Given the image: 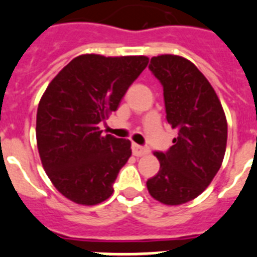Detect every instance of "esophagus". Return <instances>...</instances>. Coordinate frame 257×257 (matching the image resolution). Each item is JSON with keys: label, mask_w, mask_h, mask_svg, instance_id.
<instances>
[{"label": "esophagus", "mask_w": 257, "mask_h": 257, "mask_svg": "<svg viewBox=\"0 0 257 257\" xmlns=\"http://www.w3.org/2000/svg\"><path fill=\"white\" fill-rule=\"evenodd\" d=\"M133 154L134 156H144V155H147L150 152L147 147H143V146H139V144H133Z\"/></svg>", "instance_id": "esophagus-1"}]
</instances>
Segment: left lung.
Returning <instances> with one entry per match:
<instances>
[{"label": "left lung", "mask_w": 257, "mask_h": 257, "mask_svg": "<svg viewBox=\"0 0 257 257\" xmlns=\"http://www.w3.org/2000/svg\"><path fill=\"white\" fill-rule=\"evenodd\" d=\"M150 69L162 82L167 120L177 138L160 162L147 189L159 202L176 206L198 197L223 162L227 120L217 93L200 69L177 55L154 56Z\"/></svg>", "instance_id": "left-lung-1"}]
</instances>
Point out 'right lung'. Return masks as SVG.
<instances>
[{"instance_id":"add662e5","label":"right lung","mask_w":257,"mask_h":257,"mask_svg":"<svg viewBox=\"0 0 257 257\" xmlns=\"http://www.w3.org/2000/svg\"><path fill=\"white\" fill-rule=\"evenodd\" d=\"M147 64V56L80 55L42 95L39 156L51 182L68 200L92 206L113 194L119 169L131 156V142L102 135L98 124L118 109Z\"/></svg>"}]
</instances>
